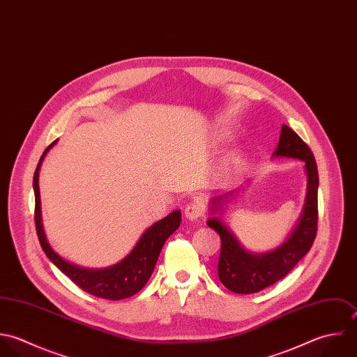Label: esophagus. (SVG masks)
Returning a JSON list of instances; mask_svg holds the SVG:
<instances>
[{"label":"esophagus","mask_w":357,"mask_h":357,"mask_svg":"<svg viewBox=\"0 0 357 357\" xmlns=\"http://www.w3.org/2000/svg\"><path fill=\"white\" fill-rule=\"evenodd\" d=\"M184 215L185 218L190 220V222H195L198 219L202 218L204 215V205L201 202H192L190 205L185 206V211H184Z\"/></svg>","instance_id":"esophagus-1"}]
</instances>
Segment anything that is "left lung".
Returning <instances> with one entry per match:
<instances>
[{"mask_svg": "<svg viewBox=\"0 0 357 357\" xmlns=\"http://www.w3.org/2000/svg\"><path fill=\"white\" fill-rule=\"evenodd\" d=\"M273 156L302 160L307 177L306 197L299 219L289 236L278 246L261 253L250 252L242 246L230 227L215 216L223 211L229 201L237 197L238 192L245 188L243 185L215 197L209 202V211L213 216L208 219L206 225L218 231L222 239L218 266L219 278L227 289L236 294H255L280 281L310 250L317 233L319 173L313 152L294 130L282 124L280 141Z\"/></svg>", "mask_w": 357, "mask_h": 357, "instance_id": "obj_1", "label": "left lung"}]
</instances>
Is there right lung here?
I'll return each mask as SVG.
<instances>
[{"label": "right lung", "mask_w": 357, "mask_h": 357, "mask_svg": "<svg viewBox=\"0 0 357 357\" xmlns=\"http://www.w3.org/2000/svg\"><path fill=\"white\" fill-rule=\"evenodd\" d=\"M55 144L56 139L44 151L33 177V188L36 198L34 223L38 241L44 253L77 287H80L83 291L94 296L109 301H119L135 295L139 289H142V287L149 280L166 239L180 227L181 212L173 211L166 218L158 220L151 227H148L137 241L134 248L130 250V253L112 266L104 268H87L65 260L52 249V246L45 237L41 219V199L38 187V174L41 163L48 151Z\"/></svg>", "instance_id": "1"}]
</instances>
